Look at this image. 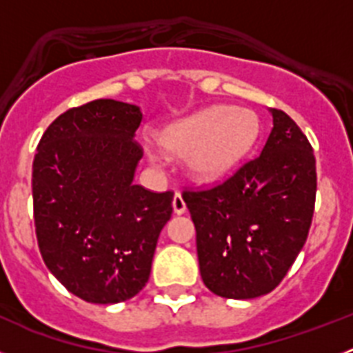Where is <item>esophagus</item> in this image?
<instances>
[{"label":"esophagus","mask_w":353,"mask_h":353,"mask_svg":"<svg viewBox=\"0 0 353 353\" xmlns=\"http://www.w3.org/2000/svg\"><path fill=\"white\" fill-rule=\"evenodd\" d=\"M173 212L176 215H180L185 212V201H183V198L180 192H176V194L173 196Z\"/></svg>","instance_id":"1"}]
</instances>
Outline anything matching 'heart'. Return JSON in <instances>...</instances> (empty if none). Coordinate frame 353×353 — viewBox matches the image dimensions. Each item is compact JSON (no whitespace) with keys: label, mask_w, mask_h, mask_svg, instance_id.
Listing matches in <instances>:
<instances>
[{"label":"heart","mask_w":353,"mask_h":353,"mask_svg":"<svg viewBox=\"0 0 353 353\" xmlns=\"http://www.w3.org/2000/svg\"><path fill=\"white\" fill-rule=\"evenodd\" d=\"M260 132L249 109L212 105L174 121L159 134V145L174 155H187V170L199 180L223 179L244 157Z\"/></svg>","instance_id":"obj_1"}]
</instances>
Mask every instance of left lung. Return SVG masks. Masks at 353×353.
Here are the masks:
<instances>
[{"instance_id": "8db88e82", "label": "left lung", "mask_w": 353, "mask_h": 353, "mask_svg": "<svg viewBox=\"0 0 353 353\" xmlns=\"http://www.w3.org/2000/svg\"><path fill=\"white\" fill-rule=\"evenodd\" d=\"M269 111L272 130L258 157L219 185L183 192L201 279L224 299L272 292L304 248L313 219V148L288 114Z\"/></svg>"}]
</instances>
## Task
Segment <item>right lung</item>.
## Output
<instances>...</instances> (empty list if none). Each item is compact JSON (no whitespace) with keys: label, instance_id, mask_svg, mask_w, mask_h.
<instances>
[{"label":"right lung","instance_id":"right-lung-1","mask_svg":"<svg viewBox=\"0 0 353 353\" xmlns=\"http://www.w3.org/2000/svg\"><path fill=\"white\" fill-rule=\"evenodd\" d=\"M141 109L99 99L56 118L33 161L40 254L70 293L92 304L132 299L148 283L173 192L134 183Z\"/></svg>","mask_w":353,"mask_h":353}]
</instances>
